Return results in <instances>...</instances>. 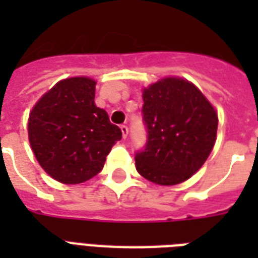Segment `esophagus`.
<instances>
[{"label": "esophagus", "instance_id": "obj_1", "mask_svg": "<svg viewBox=\"0 0 258 258\" xmlns=\"http://www.w3.org/2000/svg\"><path fill=\"white\" fill-rule=\"evenodd\" d=\"M120 130H121V134H123V138H127V135H128V127L125 124H121L120 125Z\"/></svg>", "mask_w": 258, "mask_h": 258}]
</instances>
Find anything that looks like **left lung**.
Segmentation results:
<instances>
[{"mask_svg":"<svg viewBox=\"0 0 258 258\" xmlns=\"http://www.w3.org/2000/svg\"><path fill=\"white\" fill-rule=\"evenodd\" d=\"M142 116L147 131L135 165L143 178L171 186L202 167L214 147L216 109L187 80L163 79L143 91Z\"/></svg>","mask_w":258,"mask_h":258,"instance_id":"left-lung-1","label":"left lung"}]
</instances>
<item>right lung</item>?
Here are the masks:
<instances>
[{
	"label": "right lung",
	"mask_w": 258,
	"mask_h": 258,
	"mask_svg": "<svg viewBox=\"0 0 258 258\" xmlns=\"http://www.w3.org/2000/svg\"><path fill=\"white\" fill-rule=\"evenodd\" d=\"M96 82H58L34 105L28 134L34 157L53 179L76 184L101 171L105 157L121 139L108 113L95 105Z\"/></svg>",
	"instance_id": "right-lung-1"
}]
</instances>
